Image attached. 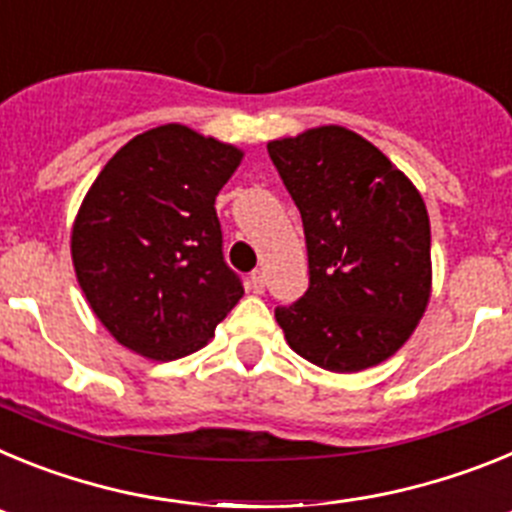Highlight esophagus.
<instances>
[{"instance_id": "1", "label": "esophagus", "mask_w": 512, "mask_h": 512, "mask_svg": "<svg viewBox=\"0 0 512 512\" xmlns=\"http://www.w3.org/2000/svg\"><path fill=\"white\" fill-rule=\"evenodd\" d=\"M264 287H266L264 271H253L251 277H248V289H251L253 295H264Z\"/></svg>"}]
</instances>
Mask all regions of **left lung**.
Listing matches in <instances>:
<instances>
[{
	"label": "left lung",
	"instance_id": "obj_1",
	"mask_svg": "<svg viewBox=\"0 0 512 512\" xmlns=\"http://www.w3.org/2000/svg\"><path fill=\"white\" fill-rule=\"evenodd\" d=\"M305 228L310 287L277 323L289 348L328 372L390 359L431 300V220L377 146L341 125L266 143Z\"/></svg>",
	"mask_w": 512,
	"mask_h": 512
}]
</instances>
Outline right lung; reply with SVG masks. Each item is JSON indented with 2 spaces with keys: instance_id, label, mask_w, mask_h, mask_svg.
<instances>
[{
  "instance_id": "1",
  "label": "right lung",
  "mask_w": 512,
  "mask_h": 512,
  "mask_svg": "<svg viewBox=\"0 0 512 512\" xmlns=\"http://www.w3.org/2000/svg\"><path fill=\"white\" fill-rule=\"evenodd\" d=\"M241 148L169 122L104 164L71 228L76 279L120 346L153 361L200 351L243 297L223 259L217 192Z\"/></svg>"
}]
</instances>
